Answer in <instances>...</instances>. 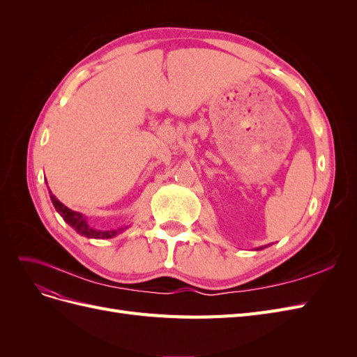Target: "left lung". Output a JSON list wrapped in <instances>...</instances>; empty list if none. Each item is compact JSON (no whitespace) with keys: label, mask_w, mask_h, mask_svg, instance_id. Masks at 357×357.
<instances>
[{"label":"left lung","mask_w":357,"mask_h":357,"mask_svg":"<svg viewBox=\"0 0 357 357\" xmlns=\"http://www.w3.org/2000/svg\"><path fill=\"white\" fill-rule=\"evenodd\" d=\"M265 247H268V245H262V247H257L256 250H262V248H265Z\"/></svg>","instance_id":"left-lung-1"}]
</instances>
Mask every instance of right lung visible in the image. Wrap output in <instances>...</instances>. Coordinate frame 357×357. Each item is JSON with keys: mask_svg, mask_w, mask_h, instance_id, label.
<instances>
[{"mask_svg": "<svg viewBox=\"0 0 357 357\" xmlns=\"http://www.w3.org/2000/svg\"><path fill=\"white\" fill-rule=\"evenodd\" d=\"M49 195H50L53 207H55L56 211L61 214V218L66 220V223H68L75 232L86 236V238L109 240V238H113V236H116L117 234H121V232H123L126 229V228H117V229H109V231L95 229V228H92V226L89 225L88 218H86L84 214L66 207V205H63L55 195H53L50 190H49Z\"/></svg>", "mask_w": 357, "mask_h": 357, "instance_id": "1", "label": "right lung"}]
</instances>
